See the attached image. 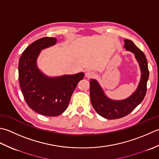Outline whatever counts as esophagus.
I'll use <instances>...</instances> for the list:
<instances>
[{
	"label": "esophagus",
	"instance_id": "obj_1",
	"mask_svg": "<svg viewBox=\"0 0 159 159\" xmlns=\"http://www.w3.org/2000/svg\"><path fill=\"white\" fill-rule=\"evenodd\" d=\"M95 76V73L93 70H87L86 73V77L88 78H91V77Z\"/></svg>",
	"mask_w": 159,
	"mask_h": 159
}]
</instances>
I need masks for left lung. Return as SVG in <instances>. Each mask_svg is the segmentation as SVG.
Masks as SVG:
<instances>
[{"label": "left lung", "mask_w": 159, "mask_h": 159, "mask_svg": "<svg viewBox=\"0 0 159 159\" xmlns=\"http://www.w3.org/2000/svg\"><path fill=\"white\" fill-rule=\"evenodd\" d=\"M124 47L135 55L141 70V78L138 89L128 99L122 101H113L107 98L96 80L90 82V95L92 106L95 111L108 119L122 118L129 114L143 101L147 91L149 70L146 57L131 40H125Z\"/></svg>", "instance_id": "8db88e82"}]
</instances>
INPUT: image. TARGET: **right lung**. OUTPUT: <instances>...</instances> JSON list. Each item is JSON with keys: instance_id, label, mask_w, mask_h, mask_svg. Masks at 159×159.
Here are the masks:
<instances>
[{"instance_id": "1", "label": "right lung", "mask_w": 159, "mask_h": 159, "mask_svg": "<svg viewBox=\"0 0 159 159\" xmlns=\"http://www.w3.org/2000/svg\"><path fill=\"white\" fill-rule=\"evenodd\" d=\"M56 38L38 39L26 48L18 64V79L26 103L39 114L48 116L61 115L66 111L71 95L84 74L54 78L44 76L36 66L40 50L56 43Z\"/></svg>"}]
</instances>
